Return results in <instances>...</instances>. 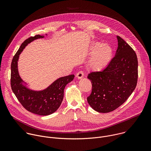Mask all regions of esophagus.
<instances>
[{"label": "esophagus", "instance_id": "1", "mask_svg": "<svg viewBox=\"0 0 151 151\" xmlns=\"http://www.w3.org/2000/svg\"><path fill=\"white\" fill-rule=\"evenodd\" d=\"M76 76V78H78V79H81V78H82L83 77V72L80 71V72H78Z\"/></svg>", "mask_w": 151, "mask_h": 151}]
</instances>
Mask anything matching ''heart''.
<instances>
[{
  "label": "heart",
  "instance_id": "b5f03b06",
  "mask_svg": "<svg viewBox=\"0 0 151 151\" xmlns=\"http://www.w3.org/2000/svg\"><path fill=\"white\" fill-rule=\"evenodd\" d=\"M91 58L88 63L89 68L94 72H101L109 65L112 60L114 51L111 45L93 41L91 45Z\"/></svg>",
  "mask_w": 151,
  "mask_h": 151
}]
</instances>
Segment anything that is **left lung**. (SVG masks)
Wrapping results in <instances>:
<instances>
[{"mask_svg": "<svg viewBox=\"0 0 151 151\" xmlns=\"http://www.w3.org/2000/svg\"><path fill=\"white\" fill-rule=\"evenodd\" d=\"M116 37L118 48L109 65L101 72L88 75L92 91L87 101L98 112L107 113L117 109L132 94L137 82L136 54L120 36Z\"/></svg>", "mask_w": 151, "mask_h": 151, "instance_id": "left-lung-1", "label": "left lung"}]
</instances>
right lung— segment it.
I'll return each mask as SVG.
<instances>
[{"instance_id":"obj_1","label":"right lung","mask_w":151,"mask_h":151,"mask_svg":"<svg viewBox=\"0 0 151 151\" xmlns=\"http://www.w3.org/2000/svg\"><path fill=\"white\" fill-rule=\"evenodd\" d=\"M44 37V36L37 35L28 38L21 44L11 63V85L13 93L26 110L35 114L46 116L53 114L58 109L63 99L64 88L74 79L75 75L61 77L47 88L40 91H35L26 87V83L21 78L18 73L19 55L30 42Z\"/></svg>"}]
</instances>
